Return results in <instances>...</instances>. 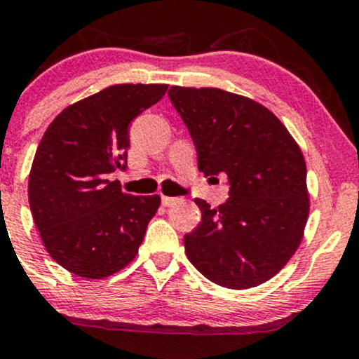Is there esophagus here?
I'll use <instances>...</instances> for the list:
<instances>
[{"mask_svg":"<svg viewBox=\"0 0 359 359\" xmlns=\"http://www.w3.org/2000/svg\"><path fill=\"white\" fill-rule=\"evenodd\" d=\"M177 197H168V196H162V204L165 205V208H168V205H174L177 203Z\"/></svg>","mask_w":359,"mask_h":359,"instance_id":"obj_1","label":"esophagus"}]
</instances>
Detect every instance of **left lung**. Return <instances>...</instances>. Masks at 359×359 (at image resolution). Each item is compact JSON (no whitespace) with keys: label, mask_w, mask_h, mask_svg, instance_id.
I'll return each mask as SVG.
<instances>
[{"label":"left lung","mask_w":359,"mask_h":359,"mask_svg":"<svg viewBox=\"0 0 359 359\" xmlns=\"http://www.w3.org/2000/svg\"><path fill=\"white\" fill-rule=\"evenodd\" d=\"M205 177L226 174L229 197L203 212L184 236L189 262L221 287L243 290L270 280L302 241L309 216L304 155L265 106L216 88L168 90ZM214 179V177H212Z\"/></svg>","instance_id":"8db88e82"}]
</instances>
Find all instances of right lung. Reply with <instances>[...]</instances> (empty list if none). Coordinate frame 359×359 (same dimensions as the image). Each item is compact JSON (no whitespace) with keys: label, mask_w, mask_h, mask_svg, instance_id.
<instances>
[{"label":"right lung","mask_w":359,"mask_h":359,"mask_svg":"<svg viewBox=\"0 0 359 359\" xmlns=\"http://www.w3.org/2000/svg\"><path fill=\"white\" fill-rule=\"evenodd\" d=\"M167 84H116L74 102L40 140L28 203L45 250L84 278H104L137 257L158 196H130L109 174L125 170L130 125Z\"/></svg>","instance_id":"right-lung-1"}]
</instances>
